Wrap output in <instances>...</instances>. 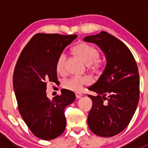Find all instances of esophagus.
I'll use <instances>...</instances> for the list:
<instances>
[{
	"label": "esophagus",
	"instance_id": "1",
	"mask_svg": "<svg viewBox=\"0 0 148 148\" xmlns=\"http://www.w3.org/2000/svg\"><path fill=\"white\" fill-rule=\"evenodd\" d=\"M75 95H76V97H77V99H79V98H81L82 96V94L80 93V92H76Z\"/></svg>",
	"mask_w": 148,
	"mask_h": 148
}]
</instances>
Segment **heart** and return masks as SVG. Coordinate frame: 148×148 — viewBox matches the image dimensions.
Here are the masks:
<instances>
[{"label": "heart", "instance_id": "1", "mask_svg": "<svg viewBox=\"0 0 148 148\" xmlns=\"http://www.w3.org/2000/svg\"><path fill=\"white\" fill-rule=\"evenodd\" d=\"M73 52L77 56L81 58L83 62L89 67L96 68L99 64V52L96 48L86 43H80L73 48ZM66 56L64 53H62L58 57L56 64V71L59 74H63L65 71V64ZM90 83L88 77H72L66 80L64 86L66 89L74 92H79L82 89L84 86Z\"/></svg>", "mask_w": 148, "mask_h": 148}]
</instances>
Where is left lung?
<instances>
[{"mask_svg":"<svg viewBox=\"0 0 148 148\" xmlns=\"http://www.w3.org/2000/svg\"><path fill=\"white\" fill-rule=\"evenodd\" d=\"M84 41L96 44L106 58L102 75L88 89L97 94L89 95L92 107L88 115V126L98 136H114L127 126L138 107V66L127 46L107 32L88 36Z\"/></svg>","mask_w":148,"mask_h":148,"instance_id":"1","label":"left lung"}]
</instances>
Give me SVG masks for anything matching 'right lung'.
Here are the masks:
<instances>
[{
	"mask_svg": "<svg viewBox=\"0 0 148 148\" xmlns=\"http://www.w3.org/2000/svg\"><path fill=\"white\" fill-rule=\"evenodd\" d=\"M77 35L37 34L23 49L13 73V88L22 118L37 138L60 136L66 127L64 109L75 100L72 91L64 89L50 100L46 82L57 81L56 64Z\"/></svg>",
	"mask_w": 148,
	"mask_h": 148,
	"instance_id": "add662e5",
	"label": "right lung"
}]
</instances>
